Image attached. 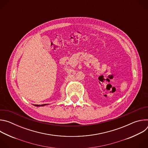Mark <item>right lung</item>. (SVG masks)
<instances>
[{
  "instance_id": "right-lung-1",
  "label": "right lung",
  "mask_w": 148,
  "mask_h": 148,
  "mask_svg": "<svg viewBox=\"0 0 148 148\" xmlns=\"http://www.w3.org/2000/svg\"><path fill=\"white\" fill-rule=\"evenodd\" d=\"M48 105V104H43V105H36V106H37V107H38V106H45V105Z\"/></svg>"
}]
</instances>
